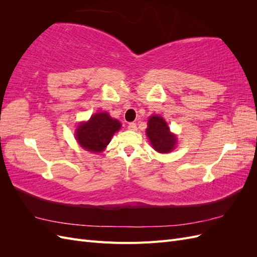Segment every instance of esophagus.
I'll return each mask as SVG.
<instances>
[{"label":"esophagus","mask_w":257,"mask_h":257,"mask_svg":"<svg viewBox=\"0 0 257 257\" xmlns=\"http://www.w3.org/2000/svg\"><path fill=\"white\" fill-rule=\"evenodd\" d=\"M127 128H128L130 131H137V125H136V123H134V122L128 123Z\"/></svg>","instance_id":"esophagus-1"}]
</instances>
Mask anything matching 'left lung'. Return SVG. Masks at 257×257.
<instances>
[{
	"label": "left lung",
	"instance_id": "1",
	"mask_svg": "<svg viewBox=\"0 0 257 257\" xmlns=\"http://www.w3.org/2000/svg\"><path fill=\"white\" fill-rule=\"evenodd\" d=\"M146 134L153 149L159 153L172 152L177 145L176 135L169 131L167 122L161 115L150 116Z\"/></svg>",
	"mask_w": 257,
	"mask_h": 257
}]
</instances>
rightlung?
Segmentation results:
<instances>
[{
    "mask_svg": "<svg viewBox=\"0 0 257 257\" xmlns=\"http://www.w3.org/2000/svg\"><path fill=\"white\" fill-rule=\"evenodd\" d=\"M121 123L107 112L93 114L87 122H81L76 128V141L84 150L98 153L105 150Z\"/></svg>",
    "mask_w": 257,
    "mask_h": 257,
    "instance_id": "right-lung-1",
    "label": "right lung"
}]
</instances>
